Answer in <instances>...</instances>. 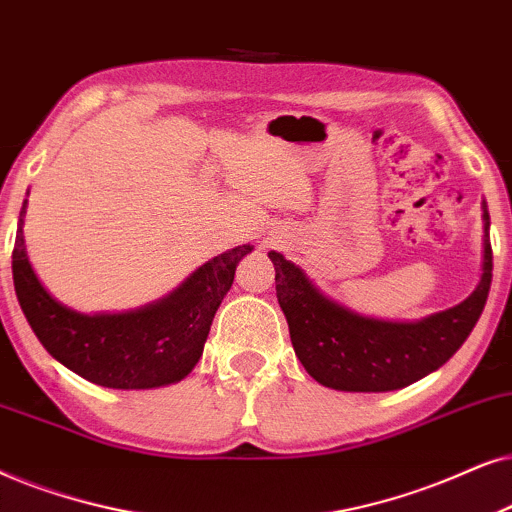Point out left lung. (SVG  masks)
I'll return each mask as SVG.
<instances>
[{
    "label": "left lung",
    "mask_w": 512,
    "mask_h": 512,
    "mask_svg": "<svg viewBox=\"0 0 512 512\" xmlns=\"http://www.w3.org/2000/svg\"><path fill=\"white\" fill-rule=\"evenodd\" d=\"M482 220L485 257L478 288L461 304L417 323L360 316L349 306L325 297L297 264L271 250L276 297L304 370L318 384L335 391L384 393L410 386L445 365L473 332L492 285L487 206H482Z\"/></svg>",
    "instance_id": "1"
}]
</instances>
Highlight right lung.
<instances>
[{
    "mask_svg": "<svg viewBox=\"0 0 512 512\" xmlns=\"http://www.w3.org/2000/svg\"><path fill=\"white\" fill-rule=\"evenodd\" d=\"M13 245V285L27 323L44 349L79 377L107 388H156L185 379L199 363L215 311L238 262L252 245H238L203 264L159 302L126 313H79L44 288L27 260L23 217Z\"/></svg>",
    "mask_w": 512,
    "mask_h": 512,
    "instance_id": "add662e5",
    "label": "right lung"
}]
</instances>
